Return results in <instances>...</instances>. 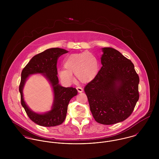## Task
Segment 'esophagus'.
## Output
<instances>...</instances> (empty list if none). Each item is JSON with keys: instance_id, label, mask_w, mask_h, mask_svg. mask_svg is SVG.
Instances as JSON below:
<instances>
[{"instance_id": "1", "label": "esophagus", "mask_w": 159, "mask_h": 159, "mask_svg": "<svg viewBox=\"0 0 159 159\" xmlns=\"http://www.w3.org/2000/svg\"><path fill=\"white\" fill-rule=\"evenodd\" d=\"M76 89H77V91H78V92H82L83 91V88H81V87H80V86L76 87Z\"/></svg>"}]
</instances>
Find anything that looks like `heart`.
Wrapping results in <instances>:
<instances>
[{
	"instance_id": "obj_1",
	"label": "heart",
	"mask_w": 159,
	"mask_h": 159,
	"mask_svg": "<svg viewBox=\"0 0 159 159\" xmlns=\"http://www.w3.org/2000/svg\"><path fill=\"white\" fill-rule=\"evenodd\" d=\"M64 68L58 69V75L66 84L73 81L72 74L80 82L86 83L92 81L98 71V61L91 52H83L67 56L64 60Z\"/></svg>"
}]
</instances>
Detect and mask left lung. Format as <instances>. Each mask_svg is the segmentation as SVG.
<instances>
[{"mask_svg":"<svg viewBox=\"0 0 159 159\" xmlns=\"http://www.w3.org/2000/svg\"><path fill=\"white\" fill-rule=\"evenodd\" d=\"M102 67L86 86L95 121L112 125L128 118L139 99V78L132 61L112 48H103Z\"/></svg>","mask_w":159,"mask_h":159,"instance_id":"1","label":"left lung"}]
</instances>
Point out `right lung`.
Here are the masks:
<instances>
[{
    "instance_id": "obj_1",
    "label": "right lung",
    "mask_w": 159,
    "mask_h": 159,
    "mask_svg": "<svg viewBox=\"0 0 159 159\" xmlns=\"http://www.w3.org/2000/svg\"><path fill=\"white\" fill-rule=\"evenodd\" d=\"M66 49L54 48L48 49L34 56L23 68L19 86L21 94V103L28 117L34 123L44 127H53L61 124L65 120L70 99L77 95L78 91L73 88L60 86L57 78V63L59 57L67 53ZM34 73H43L50 81L55 93V102L53 109L43 115L32 112L25 105L23 98L22 89L29 75Z\"/></svg>"
}]
</instances>
